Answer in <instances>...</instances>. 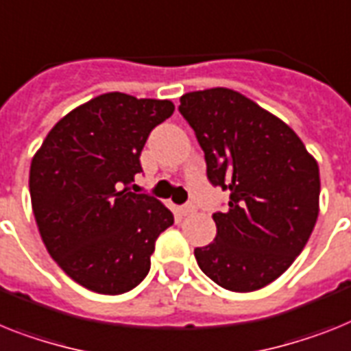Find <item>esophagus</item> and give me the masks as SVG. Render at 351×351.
Instances as JSON below:
<instances>
[{
    "label": "esophagus",
    "mask_w": 351,
    "mask_h": 351,
    "mask_svg": "<svg viewBox=\"0 0 351 351\" xmlns=\"http://www.w3.org/2000/svg\"><path fill=\"white\" fill-rule=\"evenodd\" d=\"M194 212H196L194 203H185V205H182V207H180L182 216H191V214H194Z\"/></svg>",
    "instance_id": "34e87169"
}]
</instances>
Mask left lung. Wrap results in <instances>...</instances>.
<instances>
[{"mask_svg":"<svg viewBox=\"0 0 351 351\" xmlns=\"http://www.w3.org/2000/svg\"><path fill=\"white\" fill-rule=\"evenodd\" d=\"M205 153L207 178L230 193L199 269L234 293L266 287L305 248L319 214V167L284 121L237 90L187 93L178 107Z\"/></svg>","mask_w":351,"mask_h":351,"instance_id":"left-lung-1","label":"left lung"}]
</instances>
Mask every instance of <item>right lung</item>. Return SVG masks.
<instances>
[{"instance_id":"1","label":"right lung","mask_w":351,"mask_h":351,"mask_svg":"<svg viewBox=\"0 0 351 351\" xmlns=\"http://www.w3.org/2000/svg\"><path fill=\"white\" fill-rule=\"evenodd\" d=\"M169 99L107 93L62 117L32 158L30 196L46 250L76 284L123 294L144 280L155 241L173 214L132 193L149 132Z\"/></svg>"}]
</instances>
